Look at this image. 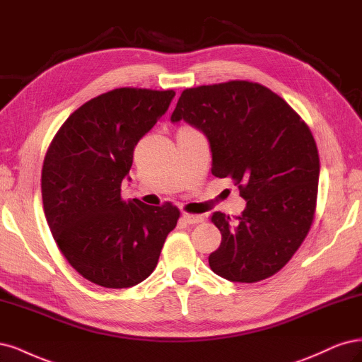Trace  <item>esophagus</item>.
Segmentation results:
<instances>
[{"label": "esophagus", "instance_id": "esophagus-1", "mask_svg": "<svg viewBox=\"0 0 362 362\" xmlns=\"http://www.w3.org/2000/svg\"><path fill=\"white\" fill-rule=\"evenodd\" d=\"M182 219L185 221L186 224H189V226H192V224H198V223H203V219H204V216L203 215H191V214H183L182 215Z\"/></svg>", "mask_w": 362, "mask_h": 362}]
</instances>
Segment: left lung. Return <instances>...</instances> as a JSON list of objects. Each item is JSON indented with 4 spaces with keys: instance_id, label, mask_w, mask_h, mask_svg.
I'll return each mask as SVG.
<instances>
[{
    "instance_id": "left-lung-1",
    "label": "left lung",
    "mask_w": 362,
    "mask_h": 362,
    "mask_svg": "<svg viewBox=\"0 0 362 362\" xmlns=\"http://www.w3.org/2000/svg\"><path fill=\"white\" fill-rule=\"evenodd\" d=\"M202 131L212 174L230 177L247 207L212 223L221 245L211 269L233 283H257L283 269L308 235L316 211L319 153L308 126L269 88L248 81L186 88L171 122Z\"/></svg>"
}]
</instances>
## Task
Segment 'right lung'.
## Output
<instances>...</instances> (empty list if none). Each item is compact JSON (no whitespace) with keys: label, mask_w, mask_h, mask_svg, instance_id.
Here are the masks:
<instances>
[{"label":"right lung","mask_w":362,"mask_h":362,"mask_svg":"<svg viewBox=\"0 0 362 362\" xmlns=\"http://www.w3.org/2000/svg\"><path fill=\"white\" fill-rule=\"evenodd\" d=\"M174 96L127 87L103 93L69 115L45 156L42 198L52 236L74 269L98 286L144 281L177 224L176 206L122 198L135 146Z\"/></svg>","instance_id":"obj_1"}]
</instances>
